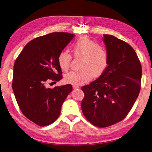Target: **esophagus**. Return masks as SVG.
<instances>
[{
	"instance_id": "1",
	"label": "esophagus",
	"mask_w": 152,
	"mask_h": 152,
	"mask_svg": "<svg viewBox=\"0 0 152 152\" xmlns=\"http://www.w3.org/2000/svg\"><path fill=\"white\" fill-rule=\"evenodd\" d=\"M73 88L75 90H77L79 88V86H76V85H74L73 86Z\"/></svg>"
}]
</instances>
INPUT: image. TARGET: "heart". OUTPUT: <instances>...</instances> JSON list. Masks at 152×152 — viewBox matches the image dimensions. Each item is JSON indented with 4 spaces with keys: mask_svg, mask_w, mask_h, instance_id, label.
Returning a JSON list of instances; mask_svg holds the SVG:
<instances>
[{
    "mask_svg": "<svg viewBox=\"0 0 152 152\" xmlns=\"http://www.w3.org/2000/svg\"><path fill=\"white\" fill-rule=\"evenodd\" d=\"M75 57H82L80 70H72L64 77L66 82L82 85L91 78L103 74L108 64V53L105 47L87 37H82L72 46ZM72 56L67 51H62L58 56V64L63 71L69 70Z\"/></svg>",
    "mask_w": 152,
    "mask_h": 152,
    "instance_id": "b5f03b06",
    "label": "heart"
}]
</instances>
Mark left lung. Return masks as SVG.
<instances>
[{"instance_id":"obj_1","label":"left lung","mask_w":152,"mask_h":152,"mask_svg":"<svg viewBox=\"0 0 152 152\" xmlns=\"http://www.w3.org/2000/svg\"><path fill=\"white\" fill-rule=\"evenodd\" d=\"M107 66L99 77L82 87L83 115L93 125L106 127L123 120L139 96L142 66L134 49L124 41L104 34Z\"/></svg>"}]
</instances>
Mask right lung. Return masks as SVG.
Returning <instances> with one entry per match:
<instances>
[{"label":"right lung","instance_id":"add662e5","mask_svg":"<svg viewBox=\"0 0 152 152\" xmlns=\"http://www.w3.org/2000/svg\"><path fill=\"white\" fill-rule=\"evenodd\" d=\"M75 35L55 32L30 41L13 66L12 88L21 111L43 127L58 118L61 106L72 90L70 84L53 88L49 83L62 78L58 56Z\"/></svg>","mask_w":152,"mask_h":152}]
</instances>
